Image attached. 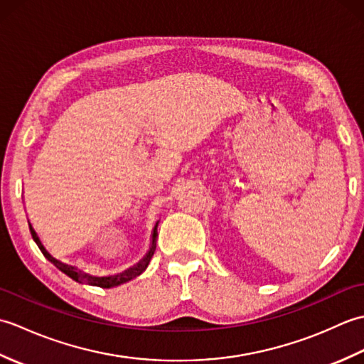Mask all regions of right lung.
<instances>
[{"label": "right lung", "instance_id": "1", "mask_svg": "<svg viewBox=\"0 0 364 364\" xmlns=\"http://www.w3.org/2000/svg\"><path fill=\"white\" fill-rule=\"evenodd\" d=\"M28 223H29V222H28ZM156 230H158V223H156V225H154V230H153V241H151V247H150L149 253H146L145 257H144V259H142L141 262H137V264H136L134 267H131V269L125 270V272H122V274H119V275H112V277H92V275H89V274H84L82 270H78V269L73 267V266L64 264V262H60L59 259L53 258L51 255H50L48 252H46L43 244L41 242V239H38V236H37V233L34 231L33 225H31V223H29L31 235H33V239L36 241L37 247H38V249H41V252L43 253V257H45L46 259L51 261L53 264L56 266L59 270H63V272H64L65 275L73 278L75 282H78V283H87V284H92V286H100V288H114V286H119V284H122V283H127V282H129V280H133V278H136L137 275H141V274L144 272V270L146 269V266H149V262H150V259H151V257H153L154 250H156V236H158V231H156Z\"/></svg>", "mask_w": 364, "mask_h": 364}]
</instances>
